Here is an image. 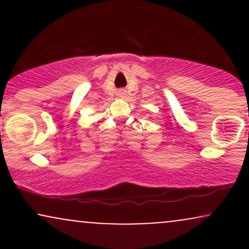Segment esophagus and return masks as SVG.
I'll use <instances>...</instances> for the list:
<instances>
[{
	"label": "esophagus",
	"instance_id": "1",
	"mask_svg": "<svg viewBox=\"0 0 249 249\" xmlns=\"http://www.w3.org/2000/svg\"><path fill=\"white\" fill-rule=\"evenodd\" d=\"M119 95H121V97H122L123 95H124V90H121V91H119Z\"/></svg>",
	"mask_w": 249,
	"mask_h": 249
}]
</instances>
